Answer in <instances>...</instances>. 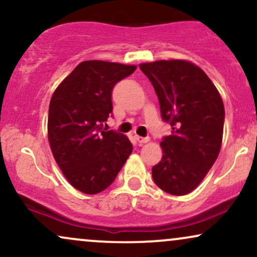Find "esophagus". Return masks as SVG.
Here are the masks:
<instances>
[{
	"mask_svg": "<svg viewBox=\"0 0 257 257\" xmlns=\"http://www.w3.org/2000/svg\"><path fill=\"white\" fill-rule=\"evenodd\" d=\"M135 140L139 142V145H144V144H146V142H148V140H150V139H148V138H142V137H139V135H137V137H135Z\"/></svg>",
	"mask_w": 257,
	"mask_h": 257,
	"instance_id": "obj_1",
	"label": "esophagus"
}]
</instances>
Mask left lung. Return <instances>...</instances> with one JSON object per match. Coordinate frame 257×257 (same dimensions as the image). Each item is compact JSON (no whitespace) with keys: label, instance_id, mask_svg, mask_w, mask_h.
<instances>
[{"label":"left lung","instance_id":"8db88e82","mask_svg":"<svg viewBox=\"0 0 257 257\" xmlns=\"http://www.w3.org/2000/svg\"><path fill=\"white\" fill-rule=\"evenodd\" d=\"M152 82L160 112L171 134L160 142L163 158L152 168L160 189L182 196L201 183L220 152L225 109L211 79L201 68L182 60L141 63Z\"/></svg>","mask_w":257,"mask_h":257}]
</instances>
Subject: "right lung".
Returning a JSON list of instances; mask_svg holds the SVG:
<instances>
[{"label":"right lung","instance_id":"add662e5","mask_svg":"<svg viewBox=\"0 0 257 257\" xmlns=\"http://www.w3.org/2000/svg\"><path fill=\"white\" fill-rule=\"evenodd\" d=\"M137 66L83 61L62 81L49 105L48 138L67 181L83 194H98L115 181L131 156L125 135L103 129L112 113V88Z\"/></svg>","mask_w":257,"mask_h":257}]
</instances>
